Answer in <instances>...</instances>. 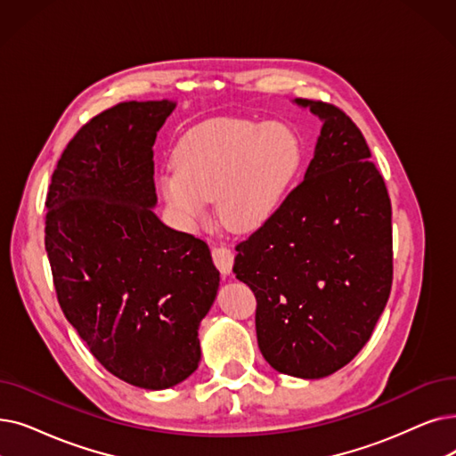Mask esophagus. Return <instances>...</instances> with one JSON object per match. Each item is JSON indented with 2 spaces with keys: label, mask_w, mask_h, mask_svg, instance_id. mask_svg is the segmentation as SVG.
I'll return each instance as SVG.
<instances>
[{
  "label": "esophagus",
  "mask_w": 456,
  "mask_h": 456,
  "mask_svg": "<svg viewBox=\"0 0 456 456\" xmlns=\"http://www.w3.org/2000/svg\"><path fill=\"white\" fill-rule=\"evenodd\" d=\"M212 261L222 273H229L232 268L234 255L227 246H214L212 248Z\"/></svg>",
  "instance_id": "34e87169"
}]
</instances>
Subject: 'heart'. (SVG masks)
<instances>
[{
    "instance_id": "obj_1",
    "label": "heart",
    "mask_w": 456,
    "mask_h": 456,
    "mask_svg": "<svg viewBox=\"0 0 456 456\" xmlns=\"http://www.w3.org/2000/svg\"><path fill=\"white\" fill-rule=\"evenodd\" d=\"M298 164V143L283 126L210 123L186 137L176 156L179 173L166 176L164 190L186 217L201 216L217 197L222 220L249 229L281 203Z\"/></svg>"
}]
</instances>
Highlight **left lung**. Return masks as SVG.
<instances>
[{
  "label": "left lung",
  "instance_id": "obj_1",
  "mask_svg": "<svg viewBox=\"0 0 456 456\" xmlns=\"http://www.w3.org/2000/svg\"><path fill=\"white\" fill-rule=\"evenodd\" d=\"M309 106L324 125L304 181L234 246L232 273L255 294L265 360L322 379L354 360L393 281L391 200L362 130L338 106Z\"/></svg>",
  "mask_w": 456,
  "mask_h": 456
}]
</instances>
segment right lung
<instances>
[{"label": "right lung", "instance_id": "right-lung-1", "mask_svg": "<svg viewBox=\"0 0 456 456\" xmlns=\"http://www.w3.org/2000/svg\"><path fill=\"white\" fill-rule=\"evenodd\" d=\"M169 101L121 102L76 132L46 193L57 302L101 365L143 389L197 369L220 272L207 242L158 220L152 145Z\"/></svg>", "mask_w": 456, "mask_h": 456}]
</instances>
